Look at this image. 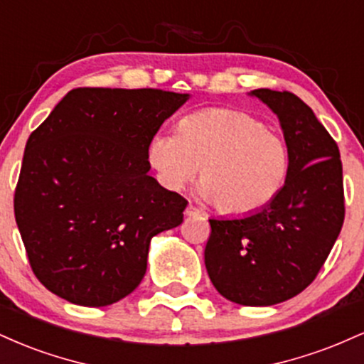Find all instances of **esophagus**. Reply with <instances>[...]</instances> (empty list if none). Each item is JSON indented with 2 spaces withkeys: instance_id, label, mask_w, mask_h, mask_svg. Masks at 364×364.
<instances>
[{
  "instance_id": "esophagus-1",
  "label": "esophagus",
  "mask_w": 364,
  "mask_h": 364,
  "mask_svg": "<svg viewBox=\"0 0 364 364\" xmlns=\"http://www.w3.org/2000/svg\"><path fill=\"white\" fill-rule=\"evenodd\" d=\"M185 214H186L188 217H196V215H202V212H200V210H198V208H196L195 205H191V203H190V205H188V207H186Z\"/></svg>"
}]
</instances>
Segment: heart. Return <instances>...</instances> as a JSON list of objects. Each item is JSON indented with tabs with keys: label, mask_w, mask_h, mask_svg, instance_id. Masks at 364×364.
<instances>
[{
	"label": "heart",
	"mask_w": 364,
	"mask_h": 364,
	"mask_svg": "<svg viewBox=\"0 0 364 364\" xmlns=\"http://www.w3.org/2000/svg\"><path fill=\"white\" fill-rule=\"evenodd\" d=\"M147 161L166 190H183L200 168L198 195L217 210L246 215L281 193L289 152L277 133L245 111L208 107L178 123L176 135L157 133Z\"/></svg>",
	"instance_id": "obj_1"
}]
</instances>
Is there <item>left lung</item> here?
I'll use <instances>...</instances> for the list:
<instances>
[{
	"label": "left lung",
	"mask_w": 364,
	"mask_h": 364,
	"mask_svg": "<svg viewBox=\"0 0 364 364\" xmlns=\"http://www.w3.org/2000/svg\"><path fill=\"white\" fill-rule=\"evenodd\" d=\"M277 116L289 171L281 193L260 210L210 219L208 277L243 306H272L313 282L344 223L339 147L310 106L291 92L252 90Z\"/></svg>",
	"instance_id": "obj_1"
}]
</instances>
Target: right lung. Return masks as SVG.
Instances as JSON below:
<instances>
[{
	"label": "right lung",
	"mask_w": 364,
	"mask_h": 364,
	"mask_svg": "<svg viewBox=\"0 0 364 364\" xmlns=\"http://www.w3.org/2000/svg\"><path fill=\"white\" fill-rule=\"evenodd\" d=\"M190 99L157 89H75L25 145L15 220L44 287L80 306L127 298L150 241L188 202L149 176L147 147Z\"/></svg>",
	"instance_id": "right-lung-1"
}]
</instances>
